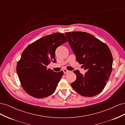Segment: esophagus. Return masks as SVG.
Masks as SVG:
<instances>
[{
    "mask_svg": "<svg viewBox=\"0 0 125 125\" xmlns=\"http://www.w3.org/2000/svg\"><path fill=\"white\" fill-rule=\"evenodd\" d=\"M69 71V70H68L66 69H64L63 70V72L64 73H68Z\"/></svg>",
    "mask_w": 125,
    "mask_h": 125,
    "instance_id": "obj_1",
    "label": "esophagus"
}]
</instances>
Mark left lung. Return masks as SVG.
Segmentation results:
<instances>
[{"label":"left lung","mask_w":125,"mask_h":125,"mask_svg":"<svg viewBox=\"0 0 125 125\" xmlns=\"http://www.w3.org/2000/svg\"><path fill=\"white\" fill-rule=\"evenodd\" d=\"M77 61L86 70L84 75L74 70L76 80L71 85L82 96L92 97L104 89L112 71L113 57L106 44L91 34L65 33Z\"/></svg>","instance_id":"obj_1"}]
</instances>
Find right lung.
<instances>
[{
    "label": "right lung",
    "mask_w": 125,
    "mask_h": 125,
    "mask_svg": "<svg viewBox=\"0 0 125 125\" xmlns=\"http://www.w3.org/2000/svg\"><path fill=\"white\" fill-rule=\"evenodd\" d=\"M66 42L62 33H52L30 44L22 52L17 72L22 88L30 95L41 99L55 92L63 73L54 72L47 66L56 62V48Z\"/></svg>",
    "instance_id": "right-lung-1"
}]
</instances>
